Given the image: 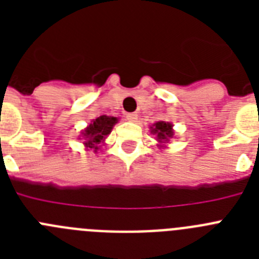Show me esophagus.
I'll return each mask as SVG.
<instances>
[{
  "instance_id": "obj_1",
  "label": "esophagus",
  "mask_w": 259,
  "mask_h": 259,
  "mask_svg": "<svg viewBox=\"0 0 259 259\" xmlns=\"http://www.w3.org/2000/svg\"><path fill=\"white\" fill-rule=\"evenodd\" d=\"M125 118H127L128 122H136L137 114L136 113H128L127 115H125Z\"/></svg>"
}]
</instances>
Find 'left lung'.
<instances>
[{"label": "left lung", "mask_w": 259, "mask_h": 259, "mask_svg": "<svg viewBox=\"0 0 259 259\" xmlns=\"http://www.w3.org/2000/svg\"><path fill=\"white\" fill-rule=\"evenodd\" d=\"M150 134L154 135L157 140V146L159 149H167L170 145L171 139L175 137V130L171 122H164V120H158L149 125Z\"/></svg>", "instance_id": "1"}]
</instances>
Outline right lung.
Listing matches in <instances>:
<instances>
[{
    "mask_svg": "<svg viewBox=\"0 0 259 259\" xmlns=\"http://www.w3.org/2000/svg\"><path fill=\"white\" fill-rule=\"evenodd\" d=\"M118 122L119 118L116 116L101 115L92 119L91 123L80 132L79 140L83 141L84 149L93 150V153L101 150L102 145H105L106 137L111 134L114 125Z\"/></svg>",
    "mask_w": 259,
    "mask_h": 259,
    "instance_id": "right-lung-1",
    "label": "right lung"
}]
</instances>
